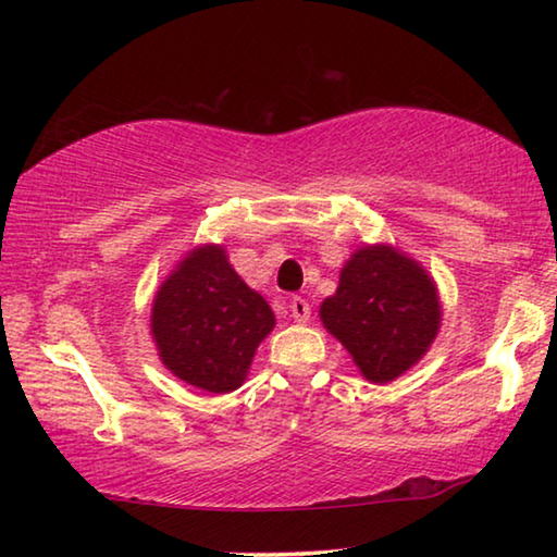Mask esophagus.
<instances>
[{
    "instance_id": "esophagus-1",
    "label": "esophagus",
    "mask_w": 557,
    "mask_h": 557,
    "mask_svg": "<svg viewBox=\"0 0 557 557\" xmlns=\"http://www.w3.org/2000/svg\"><path fill=\"white\" fill-rule=\"evenodd\" d=\"M289 312H292V317H295V322L305 324L307 319H309V314H312V307H309L307 299L292 297V299H289Z\"/></svg>"
}]
</instances>
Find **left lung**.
Wrapping results in <instances>:
<instances>
[{
	"instance_id": "8db88e82",
	"label": "left lung",
	"mask_w": 557,
	"mask_h": 557,
	"mask_svg": "<svg viewBox=\"0 0 557 557\" xmlns=\"http://www.w3.org/2000/svg\"><path fill=\"white\" fill-rule=\"evenodd\" d=\"M319 314L373 383L395 381L418 363L442 317L435 282L388 245L354 252Z\"/></svg>"
}]
</instances>
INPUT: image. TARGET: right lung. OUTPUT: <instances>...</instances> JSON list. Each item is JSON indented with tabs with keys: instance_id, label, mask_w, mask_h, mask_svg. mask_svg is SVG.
<instances>
[{
	"instance_id": "right-lung-1",
	"label": "right lung",
	"mask_w": 557,
	"mask_h": 557,
	"mask_svg": "<svg viewBox=\"0 0 557 557\" xmlns=\"http://www.w3.org/2000/svg\"><path fill=\"white\" fill-rule=\"evenodd\" d=\"M272 326L270 305L235 275L219 245L188 252L159 287L152 307V334L164 366L209 393L238 388Z\"/></svg>"
}]
</instances>
